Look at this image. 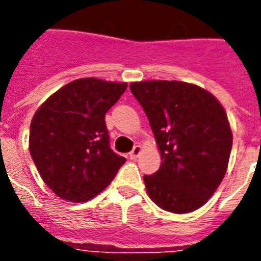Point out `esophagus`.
<instances>
[{
	"label": "esophagus",
	"instance_id": "esophagus-1",
	"mask_svg": "<svg viewBox=\"0 0 261 261\" xmlns=\"http://www.w3.org/2000/svg\"><path fill=\"white\" fill-rule=\"evenodd\" d=\"M141 151H142V147L139 146V145H135L134 149L130 151V159H133V160L138 159V155L141 154Z\"/></svg>",
	"mask_w": 261,
	"mask_h": 261
}]
</instances>
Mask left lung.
Masks as SVG:
<instances>
[{"instance_id": "1", "label": "left lung", "mask_w": 261, "mask_h": 261, "mask_svg": "<svg viewBox=\"0 0 261 261\" xmlns=\"http://www.w3.org/2000/svg\"><path fill=\"white\" fill-rule=\"evenodd\" d=\"M161 154L143 176L149 198L163 210L186 214L211 198L226 173L231 135L227 115L206 89L182 81L131 83Z\"/></svg>"}]
</instances>
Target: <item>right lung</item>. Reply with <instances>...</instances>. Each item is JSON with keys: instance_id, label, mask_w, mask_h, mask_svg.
<instances>
[{"instance_id": "1", "label": "right lung", "mask_w": 261, "mask_h": 261, "mask_svg": "<svg viewBox=\"0 0 261 261\" xmlns=\"http://www.w3.org/2000/svg\"><path fill=\"white\" fill-rule=\"evenodd\" d=\"M127 89L126 83L80 79L53 93L35 112L30 153L55 195L87 202L100 194L126 159L110 147L106 114Z\"/></svg>"}]
</instances>
